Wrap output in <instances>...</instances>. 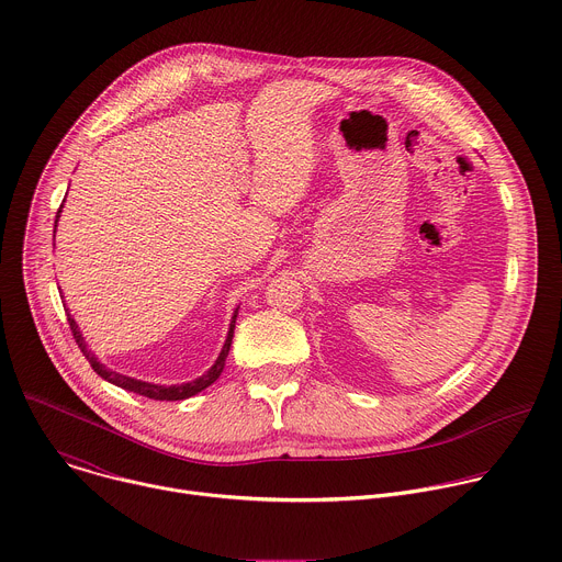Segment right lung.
<instances>
[{
  "instance_id": "1",
  "label": "right lung",
  "mask_w": 562,
  "mask_h": 562,
  "mask_svg": "<svg viewBox=\"0 0 562 562\" xmlns=\"http://www.w3.org/2000/svg\"><path fill=\"white\" fill-rule=\"evenodd\" d=\"M59 213H61V206H59V211H57V217H59ZM55 226H57V220H55ZM235 317H237V311L233 313V319H231V327H228L226 342H224V347H222V351H220V356H217L215 364H213L204 375L195 378L193 382L171 384V386H165V384H153V382H142V380H135V378H128V375H122V373H117V371L106 369V367L95 358V353H91V351L87 349V342H85L82 334H79V329H77V325H75V319H72L70 315H68V325H70V331H72V338H75L77 347L82 349V353L87 356V360L91 362L93 371H95L100 378H104V380H109L111 384L122 386V389H126V391H133V393L146 395V397H150V400H184V397H191V395L200 393L202 389L211 386V384L220 378V373H222V369H224V362H226V356H228V349H231L233 329H235Z\"/></svg>"
}]
</instances>
